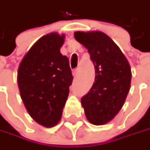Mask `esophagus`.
<instances>
[{"label":"esophagus","mask_w":150,"mask_h":150,"mask_svg":"<svg viewBox=\"0 0 150 150\" xmlns=\"http://www.w3.org/2000/svg\"><path fill=\"white\" fill-rule=\"evenodd\" d=\"M78 73H79V68H76V69H74L73 71H72V75H73V77H74V78H76V77H77Z\"/></svg>","instance_id":"34e87169"}]
</instances>
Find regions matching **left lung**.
<instances>
[{
	"label": "left lung",
	"mask_w": 150,
	"mask_h": 150,
	"mask_svg": "<svg viewBox=\"0 0 150 150\" xmlns=\"http://www.w3.org/2000/svg\"><path fill=\"white\" fill-rule=\"evenodd\" d=\"M75 39L88 49L95 66V82L81 103L93 125L108 123L122 108L131 88L132 71L116 43L102 31H76Z\"/></svg>",
	"instance_id": "1"
}]
</instances>
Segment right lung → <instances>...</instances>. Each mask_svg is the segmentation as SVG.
Wrapping results in <instances>:
<instances>
[{"label": "right lung", "instance_id": "right-lung-1", "mask_svg": "<svg viewBox=\"0 0 150 150\" xmlns=\"http://www.w3.org/2000/svg\"><path fill=\"white\" fill-rule=\"evenodd\" d=\"M65 35L52 32L38 40L19 64L18 85L30 117L50 128L59 123L73 77L59 49Z\"/></svg>", "mask_w": 150, "mask_h": 150}]
</instances>
